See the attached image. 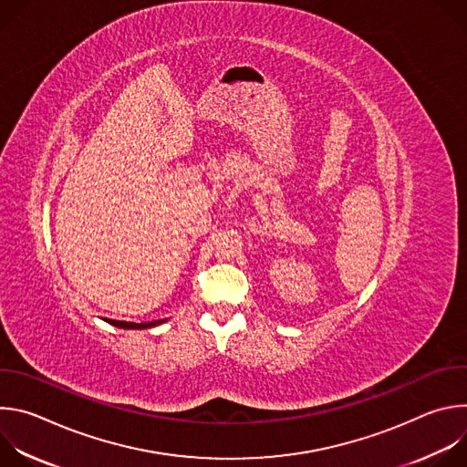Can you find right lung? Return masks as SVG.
I'll list each match as a JSON object with an SVG mask.
<instances>
[{
    "instance_id": "1",
    "label": "right lung",
    "mask_w": 467,
    "mask_h": 467,
    "mask_svg": "<svg viewBox=\"0 0 467 467\" xmlns=\"http://www.w3.org/2000/svg\"><path fill=\"white\" fill-rule=\"evenodd\" d=\"M105 321L114 325V327H118V328H135V330H139V328L157 327V325H161V323H164L168 319H155V321H148V323H130V321H116V319H105Z\"/></svg>"
}]
</instances>
